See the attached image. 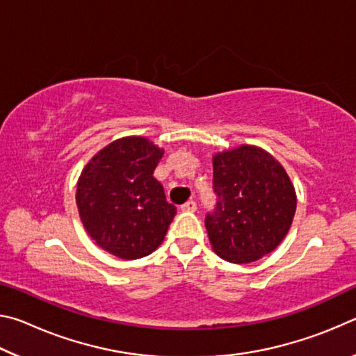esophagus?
Here are the masks:
<instances>
[{"mask_svg": "<svg viewBox=\"0 0 356 356\" xmlns=\"http://www.w3.org/2000/svg\"><path fill=\"white\" fill-rule=\"evenodd\" d=\"M184 210V212H196L197 210V204L195 202V201H188V202H185L182 207H180Z\"/></svg>", "mask_w": 356, "mask_h": 356, "instance_id": "esophagus-1", "label": "esophagus"}]
</instances>
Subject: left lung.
I'll return each instance as SVG.
<instances>
[{
  "instance_id": "8db88e82",
  "label": "left lung",
  "mask_w": 356,
  "mask_h": 356,
  "mask_svg": "<svg viewBox=\"0 0 356 356\" xmlns=\"http://www.w3.org/2000/svg\"><path fill=\"white\" fill-rule=\"evenodd\" d=\"M216 207L206 216L213 251L250 264L276 250L297 209L291 177L272 154L251 144L213 155Z\"/></svg>"
}]
</instances>
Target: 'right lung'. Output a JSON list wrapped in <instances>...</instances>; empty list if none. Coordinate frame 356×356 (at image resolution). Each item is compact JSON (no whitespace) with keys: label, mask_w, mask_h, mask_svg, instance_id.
<instances>
[{"label":"right lung","mask_w":356,"mask_h":356,"mask_svg":"<svg viewBox=\"0 0 356 356\" xmlns=\"http://www.w3.org/2000/svg\"><path fill=\"white\" fill-rule=\"evenodd\" d=\"M165 150L144 136H125L100 149L76 182L84 229L102 250L134 261L154 252L176 215L154 171Z\"/></svg>","instance_id":"add662e5"}]
</instances>
